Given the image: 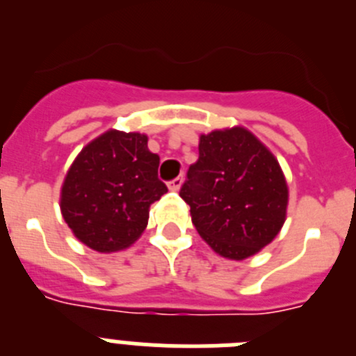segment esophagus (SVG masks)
Returning <instances> with one entry per match:
<instances>
[{"label": "esophagus", "mask_w": 356, "mask_h": 356, "mask_svg": "<svg viewBox=\"0 0 356 356\" xmlns=\"http://www.w3.org/2000/svg\"><path fill=\"white\" fill-rule=\"evenodd\" d=\"M181 181H184V178H181V176H176V178H172L168 185L171 191H178V188L181 187Z\"/></svg>", "instance_id": "34e87169"}]
</instances>
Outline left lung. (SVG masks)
<instances>
[{
  "label": "left lung",
  "mask_w": 356,
  "mask_h": 356,
  "mask_svg": "<svg viewBox=\"0 0 356 356\" xmlns=\"http://www.w3.org/2000/svg\"><path fill=\"white\" fill-rule=\"evenodd\" d=\"M197 234L219 254L244 260L285 221L289 191L278 160L244 128L200 137V159L180 188Z\"/></svg>",
  "instance_id": "left-lung-1"
}]
</instances>
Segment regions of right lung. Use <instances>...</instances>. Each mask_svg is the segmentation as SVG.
<instances>
[{
	"mask_svg": "<svg viewBox=\"0 0 356 356\" xmlns=\"http://www.w3.org/2000/svg\"><path fill=\"white\" fill-rule=\"evenodd\" d=\"M159 163L143 134L110 130L87 144L62 187V216L72 234L102 253L134 244L146 228L151 203L168 193Z\"/></svg>",
	"mask_w": 356,
	"mask_h": 356,
	"instance_id": "1",
	"label": "right lung"
}]
</instances>
